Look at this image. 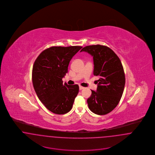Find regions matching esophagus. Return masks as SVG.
Instances as JSON below:
<instances>
[{"mask_svg": "<svg viewBox=\"0 0 155 155\" xmlns=\"http://www.w3.org/2000/svg\"><path fill=\"white\" fill-rule=\"evenodd\" d=\"M79 89H80V90H82V89H84V87H81V86H80Z\"/></svg>", "mask_w": 155, "mask_h": 155, "instance_id": "obj_1", "label": "esophagus"}]
</instances>
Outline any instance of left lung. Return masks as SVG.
Here are the masks:
<instances>
[{
    "label": "left lung",
    "mask_w": 155,
    "mask_h": 155,
    "mask_svg": "<svg viewBox=\"0 0 155 155\" xmlns=\"http://www.w3.org/2000/svg\"><path fill=\"white\" fill-rule=\"evenodd\" d=\"M80 52L93 57L94 75L99 77L96 91L87 99L89 109L94 113L104 115L118 104L125 86V74L121 62L109 48L100 45L83 48Z\"/></svg>",
    "instance_id": "left-lung-1"
}]
</instances>
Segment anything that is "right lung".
I'll return each mask as SVG.
<instances>
[{"mask_svg": "<svg viewBox=\"0 0 155 155\" xmlns=\"http://www.w3.org/2000/svg\"><path fill=\"white\" fill-rule=\"evenodd\" d=\"M81 46H53L42 52L34 62L32 79L37 96L45 106L57 114L71 110L78 94V85L63 84L68 66Z\"/></svg>", "mask_w": 155, "mask_h": 155, "instance_id": "1", "label": "right lung"}]
</instances>
